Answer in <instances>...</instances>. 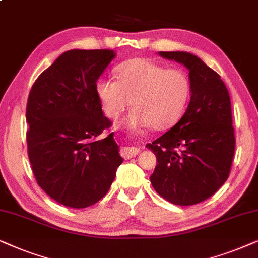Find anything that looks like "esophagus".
<instances>
[{"label": "esophagus", "instance_id": "34e87169", "mask_svg": "<svg viewBox=\"0 0 258 258\" xmlns=\"http://www.w3.org/2000/svg\"><path fill=\"white\" fill-rule=\"evenodd\" d=\"M139 153L138 147H122L121 151H120V154H121L122 158L125 159H131V158L136 157L137 154Z\"/></svg>", "mask_w": 258, "mask_h": 258}]
</instances>
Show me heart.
Listing matches in <instances>:
<instances>
[{"label": "heart", "mask_w": 258, "mask_h": 258, "mask_svg": "<svg viewBox=\"0 0 258 258\" xmlns=\"http://www.w3.org/2000/svg\"><path fill=\"white\" fill-rule=\"evenodd\" d=\"M118 81L101 78L95 92L105 114L116 119L128 107L122 126L139 131L151 126L156 131L173 126L184 114L191 94L188 75L180 68H165L147 59L125 61L115 68Z\"/></svg>", "instance_id": "b5f03b06"}]
</instances>
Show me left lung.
Returning <instances> with one entry per match:
<instances>
[{
	"instance_id": "obj_1",
	"label": "left lung",
	"mask_w": 258,
	"mask_h": 258,
	"mask_svg": "<svg viewBox=\"0 0 258 258\" xmlns=\"http://www.w3.org/2000/svg\"><path fill=\"white\" fill-rule=\"evenodd\" d=\"M188 70L191 99L181 119L149 144L157 157L151 184L176 205L211 197L228 179L235 153L231 102L219 75L186 51H159Z\"/></svg>"
}]
</instances>
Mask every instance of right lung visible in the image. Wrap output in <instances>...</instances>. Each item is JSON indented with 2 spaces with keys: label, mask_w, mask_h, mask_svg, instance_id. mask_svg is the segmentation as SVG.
<instances>
[{
  "label": "right lung",
  "mask_w": 258,
  "mask_h": 258,
  "mask_svg": "<svg viewBox=\"0 0 258 258\" xmlns=\"http://www.w3.org/2000/svg\"><path fill=\"white\" fill-rule=\"evenodd\" d=\"M114 50L72 49L34 82L27 102V146L39 186L68 208L84 209L107 194L121 165L112 122L95 85Z\"/></svg>",
  "instance_id": "add662e5"
}]
</instances>
